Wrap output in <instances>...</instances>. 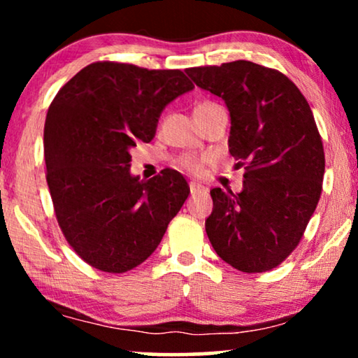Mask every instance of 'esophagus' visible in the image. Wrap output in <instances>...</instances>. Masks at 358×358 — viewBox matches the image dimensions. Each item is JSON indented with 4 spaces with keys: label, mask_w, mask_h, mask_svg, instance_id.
<instances>
[{
    "label": "esophagus",
    "mask_w": 358,
    "mask_h": 358,
    "mask_svg": "<svg viewBox=\"0 0 358 358\" xmlns=\"http://www.w3.org/2000/svg\"><path fill=\"white\" fill-rule=\"evenodd\" d=\"M189 187H190V194H192V195L207 192V189H205L203 185H202V184H199V182H190V184H189Z\"/></svg>",
    "instance_id": "34e87169"
}]
</instances>
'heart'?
Masks as SVG:
<instances>
[{
  "mask_svg": "<svg viewBox=\"0 0 358 358\" xmlns=\"http://www.w3.org/2000/svg\"><path fill=\"white\" fill-rule=\"evenodd\" d=\"M205 106H210V104H200V106H197V107H205ZM182 166H184L185 169L192 171V173H197V171L200 169V163H199L197 159H194V158L184 159V161H182Z\"/></svg>",
  "mask_w": 358,
  "mask_h": 358,
  "instance_id": "1",
  "label": "heart"
}]
</instances>
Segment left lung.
Masks as SVG:
<instances>
[{
	"instance_id": "left-lung-1",
	"label": "left lung",
	"mask_w": 358,
	"mask_h": 358,
	"mask_svg": "<svg viewBox=\"0 0 358 358\" xmlns=\"http://www.w3.org/2000/svg\"><path fill=\"white\" fill-rule=\"evenodd\" d=\"M185 73L224 101L229 153L246 169L239 194L210 190V243L238 271H271L298 246L321 197L324 150L310 104L285 75L252 62Z\"/></svg>"
}]
</instances>
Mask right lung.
Wrapping results in <instances>:
<instances>
[{"label":"right lung","instance_id":"add662e5","mask_svg":"<svg viewBox=\"0 0 358 358\" xmlns=\"http://www.w3.org/2000/svg\"><path fill=\"white\" fill-rule=\"evenodd\" d=\"M194 85L180 70L96 62L48 107L47 184L66 241L83 261L122 273L145 262L189 197L184 176L130 173V148L153 140L164 107Z\"/></svg>","mask_w":358,"mask_h":358}]
</instances>
